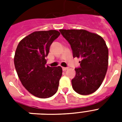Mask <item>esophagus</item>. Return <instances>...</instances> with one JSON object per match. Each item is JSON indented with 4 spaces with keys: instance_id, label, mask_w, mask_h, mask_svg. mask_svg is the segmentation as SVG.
Listing matches in <instances>:
<instances>
[{
    "instance_id": "1",
    "label": "esophagus",
    "mask_w": 122,
    "mask_h": 122,
    "mask_svg": "<svg viewBox=\"0 0 122 122\" xmlns=\"http://www.w3.org/2000/svg\"><path fill=\"white\" fill-rule=\"evenodd\" d=\"M68 69V67H63V71L67 70Z\"/></svg>"
}]
</instances>
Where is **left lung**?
I'll return each mask as SVG.
<instances>
[{"label": "left lung", "mask_w": 122, "mask_h": 122, "mask_svg": "<svg viewBox=\"0 0 122 122\" xmlns=\"http://www.w3.org/2000/svg\"><path fill=\"white\" fill-rule=\"evenodd\" d=\"M70 43L73 57L81 59L80 68H75L76 75L71 80L76 92L89 95L99 88L108 66V49L100 35L85 30H60Z\"/></svg>", "instance_id": "1"}]
</instances>
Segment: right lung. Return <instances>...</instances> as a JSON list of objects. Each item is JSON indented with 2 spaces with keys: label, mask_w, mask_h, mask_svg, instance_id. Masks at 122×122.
<instances>
[{
  "label": "right lung",
  "mask_w": 122,
  "mask_h": 122,
  "mask_svg": "<svg viewBox=\"0 0 122 122\" xmlns=\"http://www.w3.org/2000/svg\"><path fill=\"white\" fill-rule=\"evenodd\" d=\"M60 35L56 30L34 31L20 41L14 63L25 88L39 98H48L56 93L62 76L61 66H46L45 59L53 41Z\"/></svg>",
  "instance_id": "1"
}]
</instances>
